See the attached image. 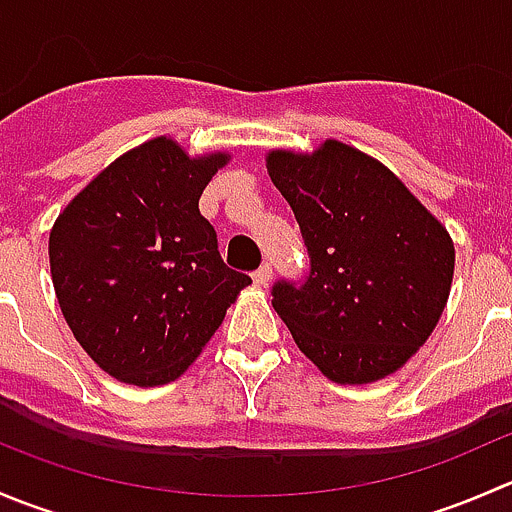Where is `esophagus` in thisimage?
<instances>
[{"mask_svg":"<svg viewBox=\"0 0 512 512\" xmlns=\"http://www.w3.org/2000/svg\"><path fill=\"white\" fill-rule=\"evenodd\" d=\"M272 280V267L270 262H265V265L260 267V270L252 272V282H255L257 287H267V282Z\"/></svg>","mask_w":512,"mask_h":512,"instance_id":"34e87169","label":"esophagus"}]
</instances>
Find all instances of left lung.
I'll use <instances>...</instances> for the list:
<instances>
[{
    "label": "left lung",
    "mask_w": 512,
    "mask_h": 512,
    "mask_svg": "<svg viewBox=\"0 0 512 512\" xmlns=\"http://www.w3.org/2000/svg\"><path fill=\"white\" fill-rule=\"evenodd\" d=\"M267 170L309 252L302 282L277 280L272 307L327 379L394 374L441 319L451 235L386 165L339 141L304 156L272 151Z\"/></svg>",
    "instance_id": "left-lung-1"
}]
</instances>
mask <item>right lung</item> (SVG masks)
I'll use <instances>...</instances> for the list:
<instances>
[{"instance_id":"1","label":"right lung","mask_w":512,"mask_h":512,"mask_svg":"<svg viewBox=\"0 0 512 512\" xmlns=\"http://www.w3.org/2000/svg\"><path fill=\"white\" fill-rule=\"evenodd\" d=\"M227 153L160 136L113 160L56 218L51 280L66 324L113 379L175 381L250 277L230 270L198 200Z\"/></svg>"}]
</instances>
